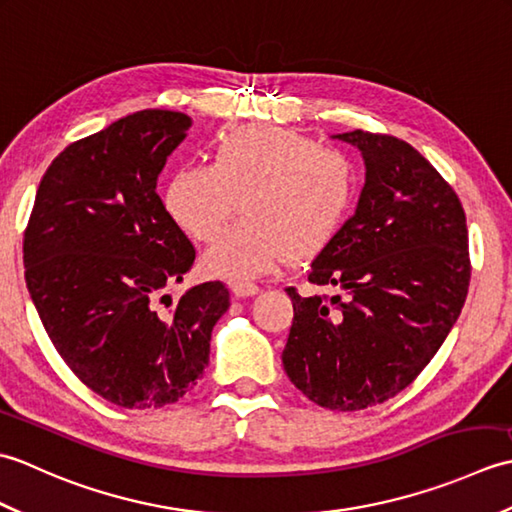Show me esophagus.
Returning a JSON list of instances; mask_svg holds the SVG:
<instances>
[{
	"mask_svg": "<svg viewBox=\"0 0 512 512\" xmlns=\"http://www.w3.org/2000/svg\"><path fill=\"white\" fill-rule=\"evenodd\" d=\"M231 290L235 297H253L259 292V286L253 284V281H231Z\"/></svg>",
	"mask_w": 512,
	"mask_h": 512,
	"instance_id": "obj_1",
	"label": "esophagus"
}]
</instances>
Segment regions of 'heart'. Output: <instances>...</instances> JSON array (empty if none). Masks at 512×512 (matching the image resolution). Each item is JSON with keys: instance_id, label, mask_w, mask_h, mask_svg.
Listing matches in <instances>:
<instances>
[{"instance_id": "b5f03b06", "label": "heart", "mask_w": 512, "mask_h": 512, "mask_svg": "<svg viewBox=\"0 0 512 512\" xmlns=\"http://www.w3.org/2000/svg\"><path fill=\"white\" fill-rule=\"evenodd\" d=\"M356 171L341 149L295 129L255 125L226 132L211 165L173 173L165 209L182 233L211 242L240 202L245 220L206 250V273L248 279L319 255L352 211Z\"/></svg>"}]
</instances>
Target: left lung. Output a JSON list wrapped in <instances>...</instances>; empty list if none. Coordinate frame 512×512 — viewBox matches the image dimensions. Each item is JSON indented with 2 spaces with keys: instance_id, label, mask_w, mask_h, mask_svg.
I'll list each match as a JSON object with an SVG mask.
<instances>
[{
  "instance_id": "8db88e82",
  "label": "left lung",
  "mask_w": 512,
  "mask_h": 512,
  "mask_svg": "<svg viewBox=\"0 0 512 512\" xmlns=\"http://www.w3.org/2000/svg\"><path fill=\"white\" fill-rule=\"evenodd\" d=\"M336 138L361 149L367 178L308 281L343 295L286 288L295 319L281 361L303 396L356 411L409 387L447 339L469 292V231L451 184L405 140L363 129Z\"/></svg>"
}]
</instances>
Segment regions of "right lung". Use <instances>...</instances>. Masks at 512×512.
Masks as SVG:
<instances>
[{"mask_svg": "<svg viewBox=\"0 0 512 512\" xmlns=\"http://www.w3.org/2000/svg\"><path fill=\"white\" fill-rule=\"evenodd\" d=\"M191 118L143 110L52 160L24 233L26 286L76 378L127 409H158L198 385L231 306L222 281L171 303L195 248L156 193Z\"/></svg>", "mask_w": 512, "mask_h": 512, "instance_id": "right-lung-1", "label": "right lung"}]
</instances>
